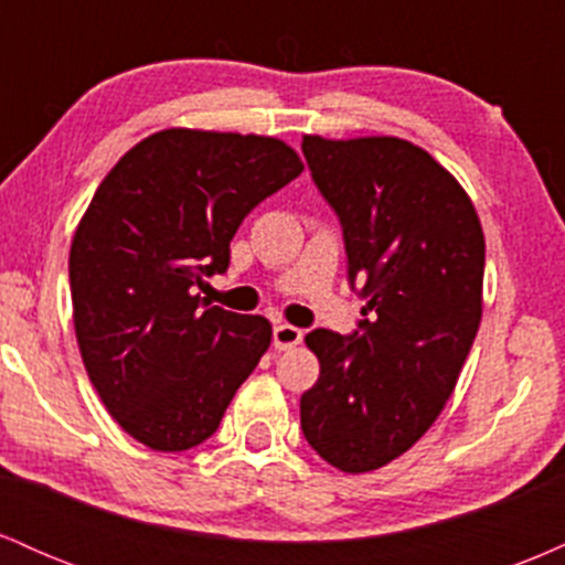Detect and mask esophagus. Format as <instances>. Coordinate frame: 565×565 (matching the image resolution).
I'll return each instance as SVG.
<instances>
[{"mask_svg": "<svg viewBox=\"0 0 565 565\" xmlns=\"http://www.w3.org/2000/svg\"><path fill=\"white\" fill-rule=\"evenodd\" d=\"M302 342V329L291 327V323H278L274 329V348L276 350H291Z\"/></svg>", "mask_w": 565, "mask_h": 565, "instance_id": "1", "label": "esophagus"}]
</instances>
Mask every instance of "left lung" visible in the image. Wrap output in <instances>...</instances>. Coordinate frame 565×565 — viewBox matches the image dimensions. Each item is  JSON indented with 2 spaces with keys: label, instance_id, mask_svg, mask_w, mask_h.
Returning <instances> with one entry per match:
<instances>
[{
  "label": "left lung",
  "instance_id": "1",
  "mask_svg": "<svg viewBox=\"0 0 565 565\" xmlns=\"http://www.w3.org/2000/svg\"><path fill=\"white\" fill-rule=\"evenodd\" d=\"M302 153L369 319L350 337H305L321 374L300 423L321 459L355 476L412 449L444 412L481 323L486 242L465 188L414 142L305 135Z\"/></svg>",
  "mask_w": 565,
  "mask_h": 565
}]
</instances>
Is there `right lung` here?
<instances>
[{
  "label": "right lung",
  "instance_id": "obj_1",
  "mask_svg": "<svg viewBox=\"0 0 565 565\" xmlns=\"http://www.w3.org/2000/svg\"><path fill=\"white\" fill-rule=\"evenodd\" d=\"M305 170L278 138L170 127L114 164L68 255L74 329L108 414L153 451L217 430L270 345V321L204 302L242 220Z\"/></svg>",
  "mask_w": 565,
  "mask_h": 565
}]
</instances>
